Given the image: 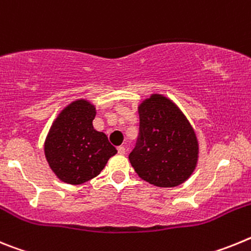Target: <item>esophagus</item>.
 <instances>
[{
	"label": "esophagus",
	"mask_w": 251,
	"mask_h": 251,
	"mask_svg": "<svg viewBox=\"0 0 251 251\" xmlns=\"http://www.w3.org/2000/svg\"><path fill=\"white\" fill-rule=\"evenodd\" d=\"M118 153L119 154H126V147H123V146H119Z\"/></svg>",
	"instance_id": "obj_1"
}]
</instances>
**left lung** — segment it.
Segmentation results:
<instances>
[{
    "label": "left lung",
    "mask_w": 251,
    "mask_h": 251,
    "mask_svg": "<svg viewBox=\"0 0 251 251\" xmlns=\"http://www.w3.org/2000/svg\"><path fill=\"white\" fill-rule=\"evenodd\" d=\"M139 136L129 153L142 179L157 187H175L195 171L199 142L178 106L165 95L152 94L138 106Z\"/></svg>",
    "instance_id": "8db88e82"
}]
</instances>
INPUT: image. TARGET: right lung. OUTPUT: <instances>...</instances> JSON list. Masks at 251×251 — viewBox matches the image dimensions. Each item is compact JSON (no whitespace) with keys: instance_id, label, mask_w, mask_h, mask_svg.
I'll use <instances>...</instances> for the list:
<instances>
[{"instance_id":"1","label":"right lung","mask_w":251,"mask_h":251,"mask_svg":"<svg viewBox=\"0 0 251 251\" xmlns=\"http://www.w3.org/2000/svg\"><path fill=\"white\" fill-rule=\"evenodd\" d=\"M95 113L90 101L77 99L60 112L46 137V161L57 178L69 185L97 177L117 153L105 133L93 127Z\"/></svg>"}]
</instances>
